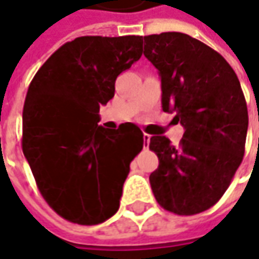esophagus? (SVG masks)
I'll list each match as a JSON object with an SVG mask.
<instances>
[{"label":"esophagus","mask_w":259,"mask_h":259,"mask_svg":"<svg viewBox=\"0 0 259 259\" xmlns=\"http://www.w3.org/2000/svg\"><path fill=\"white\" fill-rule=\"evenodd\" d=\"M143 138H144V148H148V144H150V138H151V135L144 133Z\"/></svg>","instance_id":"esophagus-1"}]
</instances>
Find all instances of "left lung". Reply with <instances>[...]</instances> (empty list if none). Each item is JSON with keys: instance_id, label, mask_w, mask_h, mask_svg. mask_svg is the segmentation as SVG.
<instances>
[{"instance_id": "obj_1", "label": "left lung", "mask_w": 259, "mask_h": 259, "mask_svg": "<svg viewBox=\"0 0 259 259\" xmlns=\"http://www.w3.org/2000/svg\"><path fill=\"white\" fill-rule=\"evenodd\" d=\"M144 56L161 77L163 111L184 126L179 145L164 135L150 138L158 157L153 193L168 212L200 213L219 202L244 158L248 109L241 83L216 50L183 33L145 35Z\"/></svg>"}]
</instances>
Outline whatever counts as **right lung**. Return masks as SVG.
Returning <instances> with one entry per match:
<instances>
[{
    "instance_id": "1",
    "label": "right lung",
    "mask_w": 259,
    "mask_h": 259,
    "mask_svg": "<svg viewBox=\"0 0 259 259\" xmlns=\"http://www.w3.org/2000/svg\"><path fill=\"white\" fill-rule=\"evenodd\" d=\"M141 55L143 35L77 37L59 47L28 86L23 153L47 204L69 222L102 224L119 209L144 138L131 122L98 125L99 108Z\"/></svg>"
}]
</instances>
